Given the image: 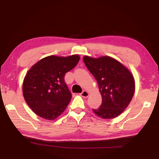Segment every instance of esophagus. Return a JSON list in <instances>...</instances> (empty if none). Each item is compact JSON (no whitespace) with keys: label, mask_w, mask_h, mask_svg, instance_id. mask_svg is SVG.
<instances>
[{"label":"esophagus","mask_w":159,"mask_h":159,"mask_svg":"<svg viewBox=\"0 0 159 159\" xmlns=\"http://www.w3.org/2000/svg\"><path fill=\"white\" fill-rule=\"evenodd\" d=\"M80 95H81L83 98H88V95H89V93L86 90H83V92L80 93Z\"/></svg>","instance_id":"obj_1"}]
</instances>
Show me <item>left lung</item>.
<instances>
[{"mask_svg":"<svg viewBox=\"0 0 159 159\" xmlns=\"http://www.w3.org/2000/svg\"><path fill=\"white\" fill-rule=\"evenodd\" d=\"M86 67L95 77L102 95V104L93 109L104 119L119 116L127 108L134 92V80L130 71L115 59L104 56L83 58Z\"/></svg>","mask_w":159,"mask_h":159,"instance_id":"obj_1","label":"left lung"}]
</instances>
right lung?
I'll use <instances>...</instances> for the list:
<instances>
[{"label": "right lung", "mask_w": 159, "mask_h": 159, "mask_svg": "<svg viewBox=\"0 0 159 159\" xmlns=\"http://www.w3.org/2000/svg\"><path fill=\"white\" fill-rule=\"evenodd\" d=\"M79 60L77 55L66 57L51 55L29 70L23 82V95L36 115L46 120H55L64 112L71 99L64 76Z\"/></svg>", "instance_id": "right-lung-1"}]
</instances>
